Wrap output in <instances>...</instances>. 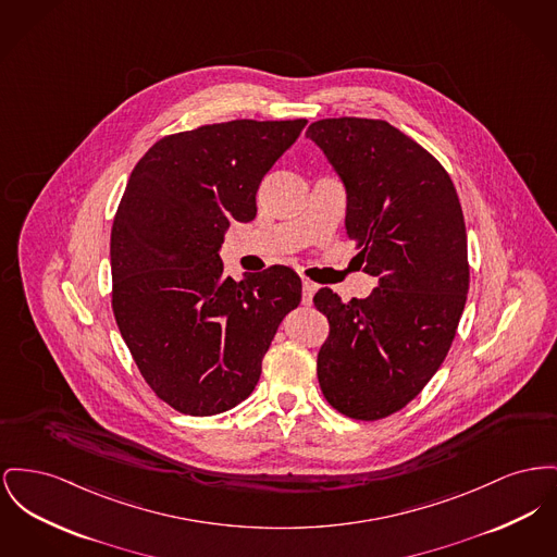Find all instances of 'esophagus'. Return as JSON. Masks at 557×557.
<instances>
[{
  "label": "esophagus",
  "instance_id": "obj_1",
  "mask_svg": "<svg viewBox=\"0 0 557 557\" xmlns=\"http://www.w3.org/2000/svg\"><path fill=\"white\" fill-rule=\"evenodd\" d=\"M318 286L309 280H302V305H311L313 302V295H315Z\"/></svg>",
  "mask_w": 557,
  "mask_h": 557
}]
</instances>
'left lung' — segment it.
<instances>
[{
	"mask_svg": "<svg viewBox=\"0 0 557 557\" xmlns=\"http://www.w3.org/2000/svg\"><path fill=\"white\" fill-rule=\"evenodd\" d=\"M347 194L345 230L376 288L343 302L313 296L330 322L318 354L322 393L338 412L376 421L401 410L437 372L469 290L467 231L442 164L383 120H320L305 134ZM360 264V267H361Z\"/></svg>",
	"mask_w": 557,
	"mask_h": 557,
	"instance_id": "8db88e82",
	"label": "left lung"
}]
</instances>
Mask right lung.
Wrapping results in <instances>:
<instances>
[{"label": "right lung", "mask_w": 557, "mask_h": 557, "mask_svg": "<svg viewBox=\"0 0 557 557\" xmlns=\"http://www.w3.org/2000/svg\"><path fill=\"white\" fill-rule=\"evenodd\" d=\"M307 120H235L158 140L132 170L111 230L113 313L140 374L191 417L255 392L302 284L273 264L235 282L221 246L231 221L257 216L262 176Z\"/></svg>", "instance_id": "right-lung-1"}]
</instances>
